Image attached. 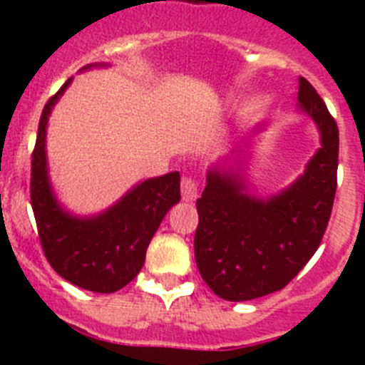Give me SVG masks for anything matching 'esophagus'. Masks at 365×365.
Instances as JSON below:
<instances>
[{
  "instance_id": "obj_1",
  "label": "esophagus",
  "mask_w": 365,
  "mask_h": 365,
  "mask_svg": "<svg viewBox=\"0 0 365 365\" xmlns=\"http://www.w3.org/2000/svg\"><path fill=\"white\" fill-rule=\"evenodd\" d=\"M180 192H182V201L193 202L199 195L197 182H195L192 177H185V179H182V185H180Z\"/></svg>"
}]
</instances>
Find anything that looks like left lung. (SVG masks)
Here are the masks:
<instances>
[{"instance_id":"1","label":"left lung","mask_w":365,"mask_h":365,"mask_svg":"<svg viewBox=\"0 0 365 365\" xmlns=\"http://www.w3.org/2000/svg\"><path fill=\"white\" fill-rule=\"evenodd\" d=\"M298 108L314 120L320 148L292 185L263 199L250 193L245 168L232 159L206 173L193 250L202 279L219 298L247 302L279 291L320 247L336 193L338 128L305 78Z\"/></svg>"}]
</instances>
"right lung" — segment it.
Instances as JSON below:
<instances>
[{"label": "right lung", "instance_id": "1", "mask_svg": "<svg viewBox=\"0 0 365 365\" xmlns=\"http://www.w3.org/2000/svg\"><path fill=\"white\" fill-rule=\"evenodd\" d=\"M106 67V63L86 66ZM73 78L49 98L38 125L32 151L31 202L45 257L63 279L86 291L109 294L140 272L146 250L160 221L180 201L179 172L137 182L108 210L96 215H74L66 210L49 179L47 122Z\"/></svg>", "mask_w": 365, "mask_h": 365}]
</instances>
